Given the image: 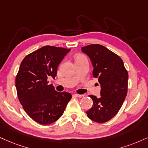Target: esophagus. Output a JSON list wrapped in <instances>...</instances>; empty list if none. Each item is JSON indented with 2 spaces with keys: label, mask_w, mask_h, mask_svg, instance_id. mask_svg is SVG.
I'll return each mask as SVG.
<instances>
[{
  "label": "esophagus",
  "mask_w": 148,
  "mask_h": 148,
  "mask_svg": "<svg viewBox=\"0 0 148 148\" xmlns=\"http://www.w3.org/2000/svg\"><path fill=\"white\" fill-rule=\"evenodd\" d=\"M74 97H78V98H82V97H84V96H83V94H74Z\"/></svg>",
  "instance_id": "34e87169"
}]
</instances>
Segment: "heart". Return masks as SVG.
<instances>
[{"mask_svg": "<svg viewBox=\"0 0 148 148\" xmlns=\"http://www.w3.org/2000/svg\"><path fill=\"white\" fill-rule=\"evenodd\" d=\"M88 60L87 59L86 56L85 55L81 54H79L77 55H76L75 56V63L78 61H81V60Z\"/></svg>", "mask_w": 148, "mask_h": 148, "instance_id": "1", "label": "heart"}]
</instances>
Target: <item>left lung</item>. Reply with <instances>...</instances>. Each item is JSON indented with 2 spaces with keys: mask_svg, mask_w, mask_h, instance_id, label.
I'll use <instances>...</instances> for the list:
<instances>
[{
  "mask_svg": "<svg viewBox=\"0 0 148 148\" xmlns=\"http://www.w3.org/2000/svg\"><path fill=\"white\" fill-rule=\"evenodd\" d=\"M90 57L94 69L92 75L101 86V97L93 101L87 115L93 121L106 123L118 113L127 93L128 73L121 58L104 46L92 44L81 47Z\"/></svg>",
  "mask_w": 148,
  "mask_h": 148,
  "instance_id": "1",
  "label": "left lung"
}]
</instances>
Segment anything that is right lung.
<instances>
[{"instance_id":"add662e5","label":"right lung","mask_w":148,"mask_h":148,"mask_svg":"<svg viewBox=\"0 0 148 148\" xmlns=\"http://www.w3.org/2000/svg\"><path fill=\"white\" fill-rule=\"evenodd\" d=\"M71 49L46 45L25 57L16 77L17 95L25 112L42 125L61 116L72 99L69 92H58L47 78L54 79L57 69Z\"/></svg>"}]
</instances>
